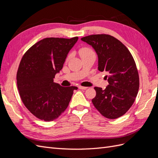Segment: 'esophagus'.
<instances>
[{"label": "esophagus", "instance_id": "1", "mask_svg": "<svg viewBox=\"0 0 158 158\" xmlns=\"http://www.w3.org/2000/svg\"><path fill=\"white\" fill-rule=\"evenodd\" d=\"M88 88L87 87H84V86H81V85H80V86H78V89H86Z\"/></svg>", "mask_w": 158, "mask_h": 158}]
</instances>
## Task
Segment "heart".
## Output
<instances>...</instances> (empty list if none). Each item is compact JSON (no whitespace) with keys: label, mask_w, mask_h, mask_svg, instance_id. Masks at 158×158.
I'll use <instances>...</instances> for the list:
<instances>
[{"label":"heart","mask_w":158,"mask_h":158,"mask_svg":"<svg viewBox=\"0 0 158 158\" xmlns=\"http://www.w3.org/2000/svg\"><path fill=\"white\" fill-rule=\"evenodd\" d=\"M78 53L81 56V57H82V58H83V57H84V56L90 55H95L94 50L88 47H80L78 50ZM69 58H70V56L69 55L67 57H66V60H68L69 59Z\"/></svg>","instance_id":"1"}]
</instances>
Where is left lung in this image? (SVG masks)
Here are the masks:
<instances>
[{"instance_id":"1","label":"left lung","mask_w":158,"mask_h":158,"mask_svg":"<svg viewBox=\"0 0 158 158\" xmlns=\"http://www.w3.org/2000/svg\"><path fill=\"white\" fill-rule=\"evenodd\" d=\"M81 40L96 51L98 70L106 72L109 84L105 89L94 88L96 95L92 103L107 118L123 116L135 102L139 89V75L132 55L125 45L110 35H91Z\"/></svg>"}]
</instances>
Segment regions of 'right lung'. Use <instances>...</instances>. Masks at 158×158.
<instances>
[{"label":"right lung","mask_w":158,"mask_h":158,"mask_svg":"<svg viewBox=\"0 0 158 158\" xmlns=\"http://www.w3.org/2000/svg\"><path fill=\"white\" fill-rule=\"evenodd\" d=\"M78 40V37L45 38L22 56L16 75L19 94L26 107L41 120L49 122L58 118L77 89L75 86H60L53 78Z\"/></svg>","instance_id":"add662e5"}]
</instances>
